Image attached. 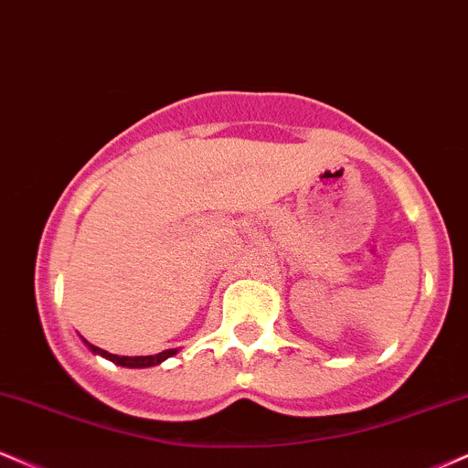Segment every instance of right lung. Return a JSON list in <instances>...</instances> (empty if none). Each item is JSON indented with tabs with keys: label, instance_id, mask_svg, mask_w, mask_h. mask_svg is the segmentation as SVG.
Masks as SVG:
<instances>
[{
	"label": "right lung",
	"instance_id": "1",
	"mask_svg": "<svg viewBox=\"0 0 468 468\" xmlns=\"http://www.w3.org/2000/svg\"><path fill=\"white\" fill-rule=\"evenodd\" d=\"M82 344H85L93 355H101V356H104V359L113 361L115 366H122V367H151V366H159V364H162V361H166L168 356H173V355L179 353V348H170V350H164V353H159V355H148V356H120V355L107 353V350H102V348H98V346L85 342V339H82Z\"/></svg>",
	"mask_w": 468,
	"mask_h": 468
}]
</instances>
